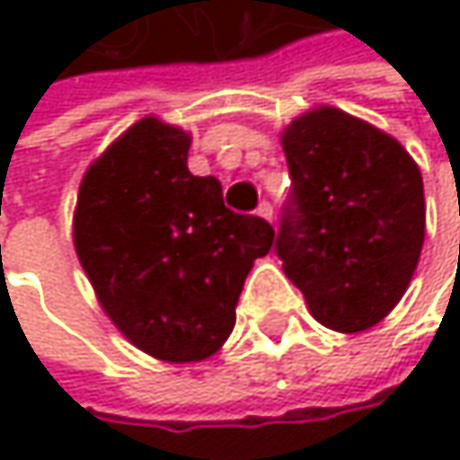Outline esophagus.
I'll return each instance as SVG.
<instances>
[{
    "label": "esophagus",
    "mask_w": 460,
    "mask_h": 460,
    "mask_svg": "<svg viewBox=\"0 0 460 460\" xmlns=\"http://www.w3.org/2000/svg\"><path fill=\"white\" fill-rule=\"evenodd\" d=\"M255 213H258V216H261V218H263V221H269V224H271V221H274V208H271V205H269V202H261V205H258V210H255Z\"/></svg>",
    "instance_id": "1"
}]
</instances>
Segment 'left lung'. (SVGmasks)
<instances>
[{
    "instance_id": "obj_1",
    "label": "left lung",
    "mask_w": 460,
    "mask_h": 460,
    "mask_svg": "<svg viewBox=\"0 0 460 460\" xmlns=\"http://www.w3.org/2000/svg\"><path fill=\"white\" fill-rule=\"evenodd\" d=\"M279 140L293 175L282 269L320 324L362 332L413 279L426 236L420 170L400 140L335 106L296 117Z\"/></svg>"
}]
</instances>
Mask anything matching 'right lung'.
<instances>
[{"label":"right lung","mask_w":460,"mask_h":460,"mask_svg":"<svg viewBox=\"0 0 460 460\" xmlns=\"http://www.w3.org/2000/svg\"><path fill=\"white\" fill-rule=\"evenodd\" d=\"M191 136L143 117L84 172L74 250L117 330L162 362H202L231 335L255 258L274 244L258 216L189 172Z\"/></svg>","instance_id":"add662e5"}]
</instances>
